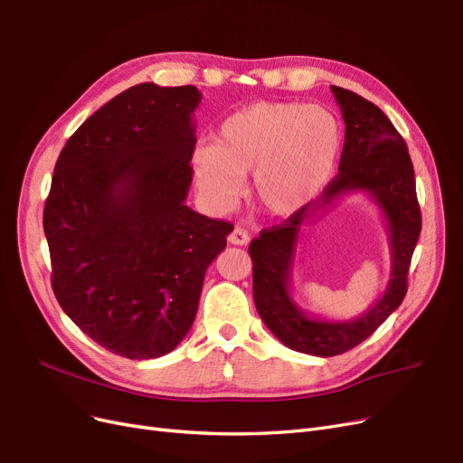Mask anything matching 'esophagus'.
I'll return each mask as SVG.
<instances>
[{"mask_svg":"<svg viewBox=\"0 0 463 463\" xmlns=\"http://www.w3.org/2000/svg\"><path fill=\"white\" fill-rule=\"evenodd\" d=\"M228 241L232 243V245H239V247H245V245H249V241H250V237H249V233L245 232V230H241V228H235L232 233H230V237H228Z\"/></svg>","mask_w":463,"mask_h":463,"instance_id":"obj_1","label":"esophagus"}]
</instances>
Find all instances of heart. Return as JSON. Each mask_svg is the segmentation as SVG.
<instances>
[{"instance_id":"obj_1","label":"heart","mask_w":463,"mask_h":463,"mask_svg":"<svg viewBox=\"0 0 463 463\" xmlns=\"http://www.w3.org/2000/svg\"><path fill=\"white\" fill-rule=\"evenodd\" d=\"M344 133L326 108L254 102L222 121L213 144L197 147L192 173L218 211L233 207L252 173L250 197L262 213L287 218L326 190L338 169Z\"/></svg>"}]
</instances>
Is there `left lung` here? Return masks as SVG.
<instances>
[{
	"label": "left lung",
	"instance_id": "8db88e82",
	"mask_svg": "<svg viewBox=\"0 0 463 463\" xmlns=\"http://www.w3.org/2000/svg\"><path fill=\"white\" fill-rule=\"evenodd\" d=\"M345 140L338 176L323 195L281 226L252 239V294L258 316L287 347L316 357L340 355L359 345L392 316L406 294V275L421 232L414 167L409 147L378 106L357 92L332 85ZM364 191L379 205L391 232L392 275L386 292L355 320L326 322L309 318L291 300V266L301 226L318 219L342 195Z\"/></svg>",
	"mask_w": 463,
	"mask_h": 463
}]
</instances>
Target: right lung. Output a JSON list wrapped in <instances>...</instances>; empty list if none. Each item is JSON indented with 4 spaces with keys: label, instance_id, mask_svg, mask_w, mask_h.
Wrapping results in <instances>:
<instances>
[{
    "label": "right lung",
    "instance_id": "1",
    "mask_svg": "<svg viewBox=\"0 0 463 463\" xmlns=\"http://www.w3.org/2000/svg\"><path fill=\"white\" fill-rule=\"evenodd\" d=\"M194 85L140 83L97 109L54 165L43 230L52 290L89 338L127 359L188 335L233 226L192 211Z\"/></svg>",
    "mask_w": 463,
    "mask_h": 463
}]
</instances>
